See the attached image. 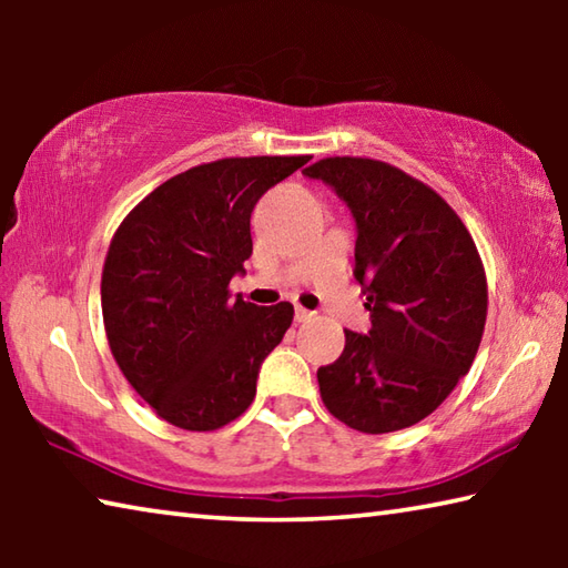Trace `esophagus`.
<instances>
[{"instance_id":"1","label":"esophagus","mask_w":568,"mask_h":568,"mask_svg":"<svg viewBox=\"0 0 568 568\" xmlns=\"http://www.w3.org/2000/svg\"><path fill=\"white\" fill-rule=\"evenodd\" d=\"M311 318H313L311 311H305V307H295V321L297 323H307Z\"/></svg>"}]
</instances>
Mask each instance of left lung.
<instances>
[{
  "instance_id": "8db88e82",
  "label": "left lung",
  "mask_w": 568,
  "mask_h": 568,
  "mask_svg": "<svg viewBox=\"0 0 568 568\" xmlns=\"http://www.w3.org/2000/svg\"><path fill=\"white\" fill-rule=\"evenodd\" d=\"M323 180L355 220V281L371 331H345L341 358L318 368L321 398L363 434L430 416L476 358L486 325V273L474 237L438 192L368 158H325Z\"/></svg>"
}]
</instances>
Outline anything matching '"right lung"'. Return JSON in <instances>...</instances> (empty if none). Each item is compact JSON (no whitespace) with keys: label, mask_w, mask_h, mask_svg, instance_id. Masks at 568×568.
Listing matches in <instances>:
<instances>
[{"label":"right lung","mask_w":568,"mask_h":568,"mask_svg":"<svg viewBox=\"0 0 568 568\" xmlns=\"http://www.w3.org/2000/svg\"><path fill=\"white\" fill-rule=\"evenodd\" d=\"M305 162L227 158L185 170L114 233L102 271L110 351L172 426L215 430L245 413L263 361L291 328V303L233 301L227 285L253 255L255 203Z\"/></svg>","instance_id":"1"}]
</instances>
